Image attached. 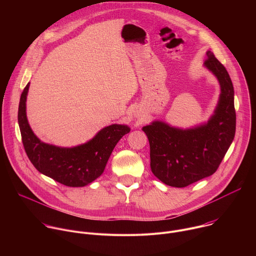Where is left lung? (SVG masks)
Returning <instances> with one entry per match:
<instances>
[{
	"instance_id": "obj_1",
	"label": "left lung",
	"mask_w": 256,
	"mask_h": 256,
	"mask_svg": "<svg viewBox=\"0 0 256 256\" xmlns=\"http://www.w3.org/2000/svg\"><path fill=\"white\" fill-rule=\"evenodd\" d=\"M204 66L221 85L214 114L206 124L179 130L154 122L142 128L150 142L151 169L163 184L186 188L214 174L225 157L236 130L234 88L226 68L212 52Z\"/></svg>"
}]
</instances>
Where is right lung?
Masks as SVG:
<instances>
[{
	"mask_svg": "<svg viewBox=\"0 0 256 256\" xmlns=\"http://www.w3.org/2000/svg\"><path fill=\"white\" fill-rule=\"evenodd\" d=\"M29 83L19 102L18 122L25 152L40 173L70 188L85 186L104 171L118 142L128 132L126 126L112 124L102 128L90 142L75 148H60L40 142L31 130L26 118Z\"/></svg>",
	"mask_w": 256,
	"mask_h": 256,
	"instance_id": "obj_1",
	"label": "right lung"
}]
</instances>
